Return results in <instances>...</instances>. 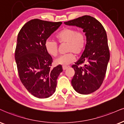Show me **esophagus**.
<instances>
[{"label":"esophagus","instance_id":"obj_1","mask_svg":"<svg viewBox=\"0 0 124 124\" xmlns=\"http://www.w3.org/2000/svg\"><path fill=\"white\" fill-rule=\"evenodd\" d=\"M67 68H68V67L67 66H62V70H63V71L66 70Z\"/></svg>","mask_w":124,"mask_h":124}]
</instances>
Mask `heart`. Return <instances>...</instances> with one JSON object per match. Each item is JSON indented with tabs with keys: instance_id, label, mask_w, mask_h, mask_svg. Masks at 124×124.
<instances>
[{
	"instance_id": "obj_1",
	"label": "heart",
	"mask_w": 124,
	"mask_h": 124,
	"mask_svg": "<svg viewBox=\"0 0 124 124\" xmlns=\"http://www.w3.org/2000/svg\"><path fill=\"white\" fill-rule=\"evenodd\" d=\"M56 39L60 43H67L66 54L59 56L55 60L56 64L63 66L69 65L75 59V55L82 52L86 43L85 37L82 31H77L75 29L65 27L58 33ZM45 48L46 52L52 56H57L58 53L57 44L52 39H48L45 42Z\"/></svg>"
}]
</instances>
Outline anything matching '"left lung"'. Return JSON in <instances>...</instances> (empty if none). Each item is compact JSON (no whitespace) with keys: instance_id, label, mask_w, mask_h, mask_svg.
Segmentation results:
<instances>
[{"instance_id":"8db88e82","label":"left lung","mask_w":124,"mask_h":124,"mask_svg":"<svg viewBox=\"0 0 124 124\" xmlns=\"http://www.w3.org/2000/svg\"><path fill=\"white\" fill-rule=\"evenodd\" d=\"M83 29L86 45L82 56L72 65L75 75L71 80L74 89L81 94H89L101 85L110 59L108 38L104 27L95 18L85 15L64 22ZM82 63L84 66H79Z\"/></svg>"}]
</instances>
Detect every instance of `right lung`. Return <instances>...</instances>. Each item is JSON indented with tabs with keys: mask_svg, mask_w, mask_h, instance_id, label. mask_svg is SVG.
I'll return each instance as SVG.
<instances>
[{
	"mask_svg": "<svg viewBox=\"0 0 124 124\" xmlns=\"http://www.w3.org/2000/svg\"><path fill=\"white\" fill-rule=\"evenodd\" d=\"M62 22L32 19L18 33L15 59L20 80L27 91L39 98H46L56 91L61 65L51 69L52 58L45 48L46 40Z\"/></svg>",
	"mask_w": 124,
	"mask_h": 124,
	"instance_id": "right-lung-1",
	"label": "right lung"
}]
</instances>
